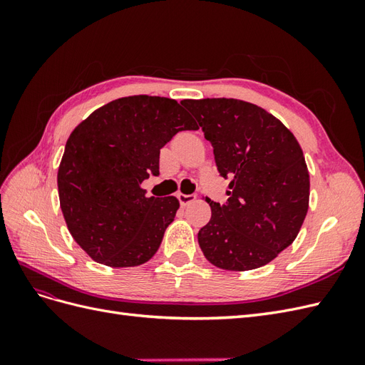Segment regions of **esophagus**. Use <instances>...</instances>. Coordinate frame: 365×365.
<instances>
[{
  "label": "esophagus",
  "instance_id": "1",
  "mask_svg": "<svg viewBox=\"0 0 365 365\" xmlns=\"http://www.w3.org/2000/svg\"><path fill=\"white\" fill-rule=\"evenodd\" d=\"M178 200H180V204L182 207L192 204L195 200H196V195H184V193H180L178 195Z\"/></svg>",
  "mask_w": 365,
  "mask_h": 365
}]
</instances>
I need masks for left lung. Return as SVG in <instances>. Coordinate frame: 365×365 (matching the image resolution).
Returning a JSON list of instances; mask_svg holds the SVG:
<instances>
[{"mask_svg": "<svg viewBox=\"0 0 365 365\" xmlns=\"http://www.w3.org/2000/svg\"><path fill=\"white\" fill-rule=\"evenodd\" d=\"M212 143L225 204L197 233L205 259L228 271L263 267L288 248L309 207V172L292 132L263 108L237 98L181 102Z\"/></svg>", "mask_w": 365, "mask_h": 365, "instance_id": "1", "label": "left lung"}]
</instances>
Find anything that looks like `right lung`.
<instances>
[{
  "mask_svg": "<svg viewBox=\"0 0 365 365\" xmlns=\"http://www.w3.org/2000/svg\"><path fill=\"white\" fill-rule=\"evenodd\" d=\"M173 98L121 97L71 132L58 170L68 231L97 263L138 267L152 259L175 219V196H146L141 182L160 173V149L180 130H196Z\"/></svg>",
  "mask_w": 365,
  "mask_h": 365,
  "instance_id": "1",
  "label": "right lung"
}]
</instances>
